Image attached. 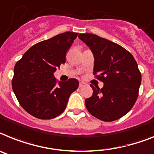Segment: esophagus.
I'll return each mask as SVG.
<instances>
[{
	"mask_svg": "<svg viewBox=\"0 0 154 154\" xmlns=\"http://www.w3.org/2000/svg\"><path fill=\"white\" fill-rule=\"evenodd\" d=\"M85 85H86V84H85V82H80V83H79V87L80 88L84 87V86H85Z\"/></svg>",
	"mask_w": 154,
	"mask_h": 154,
	"instance_id": "obj_1",
	"label": "esophagus"
}]
</instances>
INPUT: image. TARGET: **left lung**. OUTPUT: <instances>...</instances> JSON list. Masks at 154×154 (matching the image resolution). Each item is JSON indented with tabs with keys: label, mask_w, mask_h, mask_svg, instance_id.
<instances>
[{
	"label": "left lung",
	"mask_w": 154,
	"mask_h": 154,
	"mask_svg": "<svg viewBox=\"0 0 154 154\" xmlns=\"http://www.w3.org/2000/svg\"><path fill=\"white\" fill-rule=\"evenodd\" d=\"M79 39L94 55L93 74L104 83L101 89H93L85 99V106L92 116L103 121L120 119L135 105L139 95L142 76L131 53L121 45L92 33H80Z\"/></svg>",
	"instance_id": "8db88e82"
}]
</instances>
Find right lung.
<instances>
[{
  "label": "right lung",
  "instance_id": "right-lung-1",
  "mask_svg": "<svg viewBox=\"0 0 154 154\" xmlns=\"http://www.w3.org/2000/svg\"><path fill=\"white\" fill-rule=\"evenodd\" d=\"M78 33L66 32L41 41L27 50L14 67L12 89L27 113L42 120L55 118L65 110L79 82L58 81L54 72L66 63V54Z\"/></svg>",
  "mask_w": 154,
  "mask_h": 154
}]
</instances>
